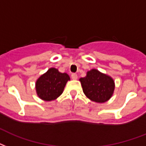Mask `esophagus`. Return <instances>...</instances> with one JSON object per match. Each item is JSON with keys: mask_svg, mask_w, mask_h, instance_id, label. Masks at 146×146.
<instances>
[{"mask_svg": "<svg viewBox=\"0 0 146 146\" xmlns=\"http://www.w3.org/2000/svg\"><path fill=\"white\" fill-rule=\"evenodd\" d=\"M71 77H72L73 80H76L78 78L77 74H76V73H72V74H71Z\"/></svg>", "mask_w": 146, "mask_h": 146, "instance_id": "34e87169", "label": "esophagus"}]
</instances>
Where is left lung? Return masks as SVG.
<instances>
[{"instance_id":"1","label":"left lung","mask_w":146,"mask_h":146,"mask_svg":"<svg viewBox=\"0 0 146 146\" xmlns=\"http://www.w3.org/2000/svg\"><path fill=\"white\" fill-rule=\"evenodd\" d=\"M80 80L85 95L96 103H105L110 100L115 89L113 79L96 70L87 72L86 76Z\"/></svg>"}]
</instances>
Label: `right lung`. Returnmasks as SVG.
<instances>
[{
    "label": "right lung",
    "mask_w": 146,
    "mask_h": 146,
    "mask_svg": "<svg viewBox=\"0 0 146 146\" xmlns=\"http://www.w3.org/2000/svg\"><path fill=\"white\" fill-rule=\"evenodd\" d=\"M68 80H70L68 74L60 73L55 68H50L36 81L37 95L46 101L55 100L62 94Z\"/></svg>",
    "instance_id": "add662e5"
}]
</instances>
